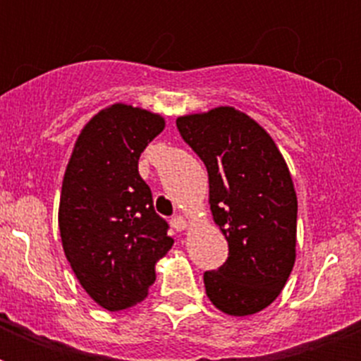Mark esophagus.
Listing matches in <instances>:
<instances>
[{
    "mask_svg": "<svg viewBox=\"0 0 361 361\" xmlns=\"http://www.w3.org/2000/svg\"><path fill=\"white\" fill-rule=\"evenodd\" d=\"M170 225H172V228H174V231H178V232L185 231L187 219H185V217H181V215H176V217H172V219H170Z\"/></svg>",
    "mask_w": 361,
    "mask_h": 361,
    "instance_id": "obj_1",
    "label": "esophagus"
}]
</instances>
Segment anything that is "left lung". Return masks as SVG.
Here are the masks:
<instances>
[{"label": "left lung", "mask_w": 361, "mask_h": 361, "mask_svg": "<svg viewBox=\"0 0 361 361\" xmlns=\"http://www.w3.org/2000/svg\"><path fill=\"white\" fill-rule=\"evenodd\" d=\"M181 138L206 164L214 221L228 258L204 274L215 307L234 317L268 307L296 260L298 200L271 136L231 106L176 120Z\"/></svg>", "instance_id": "obj_1"}]
</instances>
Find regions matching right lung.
<instances>
[{"instance_id":"add662e5","label":"right lung","mask_w":361,"mask_h":361,"mask_svg":"<svg viewBox=\"0 0 361 361\" xmlns=\"http://www.w3.org/2000/svg\"><path fill=\"white\" fill-rule=\"evenodd\" d=\"M163 129L161 116L112 104L82 129L65 170L59 198L65 257L84 290L109 311L147 296L155 262L174 243L138 174L140 153Z\"/></svg>"}]
</instances>
